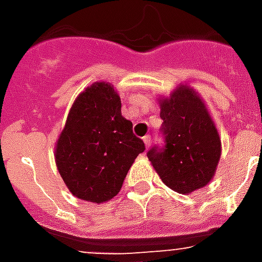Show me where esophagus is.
Listing matches in <instances>:
<instances>
[{
	"label": "esophagus",
	"instance_id": "obj_1",
	"mask_svg": "<svg viewBox=\"0 0 262 262\" xmlns=\"http://www.w3.org/2000/svg\"><path fill=\"white\" fill-rule=\"evenodd\" d=\"M143 142L146 144V147H150V144H151V136H144L143 137Z\"/></svg>",
	"mask_w": 262,
	"mask_h": 262
}]
</instances>
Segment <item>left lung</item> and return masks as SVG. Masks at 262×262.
<instances>
[{
    "label": "left lung",
    "mask_w": 262,
    "mask_h": 262,
    "mask_svg": "<svg viewBox=\"0 0 262 262\" xmlns=\"http://www.w3.org/2000/svg\"><path fill=\"white\" fill-rule=\"evenodd\" d=\"M160 108L164 146L151 147L147 157L167 187L193 192L214 176L222 154L217 129L202 98L187 85L160 99Z\"/></svg>",
    "instance_id": "8db88e82"
}]
</instances>
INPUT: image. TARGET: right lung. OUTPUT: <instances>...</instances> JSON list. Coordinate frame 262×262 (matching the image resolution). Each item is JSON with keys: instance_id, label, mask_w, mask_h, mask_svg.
<instances>
[{"instance_id": "obj_1", "label": "right lung", "mask_w": 262, "mask_h": 262, "mask_svg": "<svg viewBox=\"0 0 262 262\" xmlns=\"http://www.w3.org/2000/svg\"><path fill=\"white\" fill-rule=\"evenodd\" d=\"M120 97L106 82L81 92L56 144V164L74 196L101 203L118 195L144 143L120 112Z\"/></svg>"}]
</instances>
